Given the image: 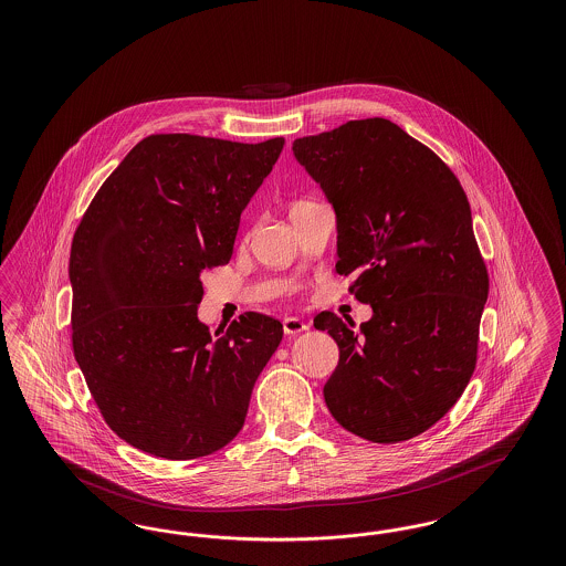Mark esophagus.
<instances>
[{
  "instance_id": "esophagus-1",
  "label": "esophagus",
  "mask_w": 566,
  "mask_h": 566,
  "mask_svg": "<svg viewBox=\"0 0 566 566\" xmlns=\"http://www.w3.org/2000/svg\"><path fill=\"white\" fill-rule=\"evenodd\" d=\"M284 333L286 335H298V333H303V331H307L310 328V324L303 323L301 318H284Z\"/></svg>"
}]
</instances>
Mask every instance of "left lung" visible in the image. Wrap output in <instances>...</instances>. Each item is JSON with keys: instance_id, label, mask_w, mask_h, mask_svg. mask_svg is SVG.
<instances>
[{"instance_id": "1", "label": "left lung", "mask_w": 566, "mask_h": 566, "mask_svg": "<svg viewBox=\"0 0 566 566\" xmlns=\"http://www.w3.org/2000/svg\"><path fill=\"white\" fill-rule=\"evenodd\" d=\"M296 161L337 216V265L371 321L323 312L339 346L324 384L333 418L374 443L429 431L460 399L478 363L488 271L467 195L431 148L386 118L293 142Z\"/></svg>"}]
</instances>
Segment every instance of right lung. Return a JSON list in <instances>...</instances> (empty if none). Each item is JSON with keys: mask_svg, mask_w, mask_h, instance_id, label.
<instances>
[{"mask_svg": "<svg viewBox=\"0 0 566 566\" xmlns=\"http://www.w3.org/2000/svg\"><path fill=\"white\" fill-rule=\"evenodd\" d=\"M282 148L284 137L148 135L82 216L70 252L74 356L109 429L142 452L208 457L242 431L284 331L245 312L212 335L197 318L201 273L229 263L243 208Z\"/></svg>", "mask_w": 566, "mask_h": 566, "instance_id": "right-lung-1", "label": "right lung"}]
</instances>
